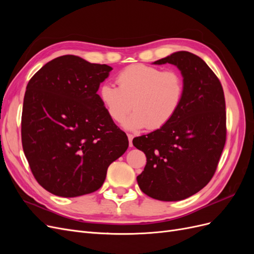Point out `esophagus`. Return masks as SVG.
I'll use <instances>...</instances> for the list:
<instances>
[{"instance_id": "obj_1", "label": "esophagus", "mask_w": 254, "mask_h": 254, "mask_svg": "<svg viewBox=\"0 0 254 254\" xmlns=\"http://www.w3.org/2000/svg\"><path fill=\"white\" fill-rule=\"evenodd\" d=\"M128 136V140H129V146L130 147H132V139H133V134H127Z\"/></svg>"}]
</instances>
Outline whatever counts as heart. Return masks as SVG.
Segmentation results:
<instances>
[{
    "instance_id": "heart-1",
    "label": "heart",
    "mask_w": 254,
    "mask_h": 254,
    "mask_svg": "<svg viewBox=\"0 0 254 254\" xmlns=\"http://www.w3.org/2000/svg\"><path fill=\"white\" fill-rule=\"evenodd\" d=\"M119 87L104 82L99 98L109 117L124 122L130 130L147 126L155 130L166 125L179 110L184 96V79L176 70L163 71L148 64H131L117 75Z\"/></svg>"
}]
</instances>
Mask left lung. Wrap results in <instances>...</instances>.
I'll return each mask as SVG.
<instances>
[{
    "instance_id": "8db88e82",
    "label": "left lung",
    "mask_w": 254,
    "mask_h": 254,
    "mask_svg": "<svg viewBox=\"0 0 254 254\" xmlns=\"http://www.w3.org/2000/svg\"><path fill=\"white\" fill-rule=\"evenodd\" d=\"M181 72L184 96L175 117L132 143L147 162L136 177L141 190L161 201H179L203 189L216 171L226 143V102L217 76L194 54L180 51L153 64Z\"/></svg>"
}]
</instances>
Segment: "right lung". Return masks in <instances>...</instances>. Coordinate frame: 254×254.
<instances>
[{"label":"right lung","mask_w":254,"mask_h":254,"mask_svg":"<svg viewBox=\"0 0 254 254\" xmlns=\"http://www.w3.org/2000/svg\"><path fill=\"white\" fill-rule=\"evenodd\" d=\"M112 71L64 55L44 64L27 83L22 146L40 186L60 197L93 193L128 139L107 113L97 90Z\"/></svg>","instance_id":"add662e5"}]
</instances>
